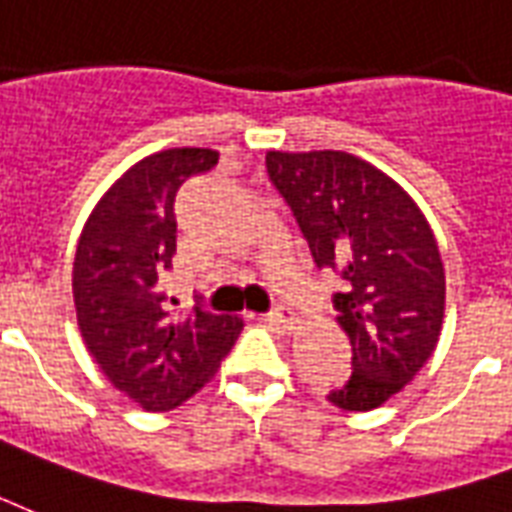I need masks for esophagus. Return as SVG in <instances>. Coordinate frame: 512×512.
Returning <instances> with one entry per match:
<instances>
[{"label": "esophagus", "instance_id": "34e87169", "mask_svg": "<svg viewBox=\"0 0 512 512\" xmlns=\"http://www.w3.org/2000/svg\"><path fill=\"white\" fill-rule=\"evenodd\" d=\"M270 322H275L278 327H283V330H294L297 319H294V311L289 305H278V308L270 313Z\"/></svg>", "mask_w": 512, "mask_h": 512}]
</instances>
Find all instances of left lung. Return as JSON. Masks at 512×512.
<instances>
[{
	"label": "left lung",
	"mask_w": 512,
	"mask_h": 512,
	"mask_svg": "<svg viewBox=\"0 0 512 512\" xmlns=\"http://www.w3.org/2000/svg\"><path fill=\"white\" fill-rule=\"evenodd\" d=\"M267 174L316 267L341 278L333 302L352 343V376L327 401L376 409L412 382L442 333L445 267L434 231L393 177L349 152L272 149Z\"/></svg>",
	"instance_id": "obj_1"
}]
</instances>
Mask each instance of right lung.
<instances>
[{"label": "right lung", "instance_id": "1", "mask_svg": "<svg viewBox=\"0 0 512 512\" xmlns=\"http://www.w3.org/2000/svg\"><path fill=\"white\" fill-rule=\"evenodd\" d=\"M215 149L177 147L138 160L103 193L73 261L81 338L119 393L147 412H169L210 382L242 330L237 316L196 305L171 319L160 281L177 251L174 199L210 171Z\"/></svg>", "mask_w": 512, "mask_h": 512}]
</instances>
